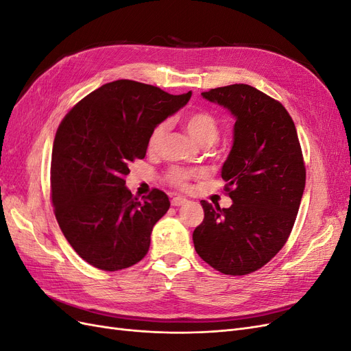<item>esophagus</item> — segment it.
Returning a JSON list of instances; mask_svg holds the SVG:
<instances>
[{
  "mask_svg": "<svg viewBox=\"0 0 351 351\" xmlns=\"http://www.w3.org/2000/svg\"><path fill=\"white\" fill-rule=\"evenodd\" d=\"M186 202H187V199L183 196H174L171 199V206H182L186 204Z\"/></svg>",
  "mask_w": 351,
  "mask_h": 351,
  "instance_id": "34e87169",
  "label": "esophagus"
}]
</instances>
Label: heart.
<instances>
[{"instance_id":"obj_1","label":"heart","mask_w":351,"mask_h":351,"mask_svg":"<svg viewBox=\"0 0 351 351\" xmlns=\"http://www.w3.org/2000/svg\"><path fill=\"white\" fill-rule=\"evenodd\" d=\"M184 127L187 133L190 134V137H192V139L200 146L214 145L219 136L218 121L215 117L208 111H196V112L189 114L184 119ZM167 129H168L167 121L159 123L154 127V130L151 132V136H149V141H147V149L151 152L156 151L159 145H161L164 136L167 133ZM199 176H202L200 171H192V169H186L182 167L169 168V171L167 173L168 182L180 189H187L190 180Z\"/></svg>"}]
</instances>
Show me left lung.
Here are the masks:
<instances>
[{"label":"left lung","instance_id":"1","mask_svg":"<svg viewBox=\"0 0 351 351\" xmlns=\"http://www.w3.org/2000/svg\"><path fill=\"white\" fill-rule=\"evenodd\" d=\"M236 117L234 141L221 177L230 208L200 200L205 210L193 231L199 256L226 275L258 271L289 239L306 184L293 119L282 104L249 84L202 92Z\"/></svg>","mask_w":351,"mask_h":351}]
</instances>
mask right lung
I'll use <instances>...</instances> for the list:
<instances>
[{
	"mask_svg": "<svg viewBox=\"0 0 351 351\" xmlns=\"http://www.w3.org/2000/svg\"><path fill=\"white\" fill-rule=\"evenodd\" d=\"M190 97L115 80L84 97L58 125L51 159L54 214L70 246L92 267L119 271L146 256L169 200L154 189L141 202L124 177L130 162L145 158L154 127Z\"/></svg>",
	"mask_w": 351,
	"mask_h": 351,
	"instance_id": "1",
	"label": "right lung"
}]
</instances>
